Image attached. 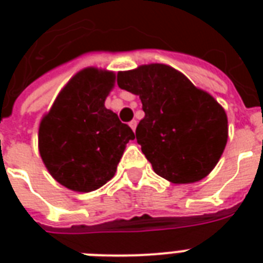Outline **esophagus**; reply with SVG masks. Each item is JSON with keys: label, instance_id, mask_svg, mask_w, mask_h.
Returning <instances> with one entry per match:
<instances>
[{"label": "esophagus", "instance_id": "obj_1", "mask_svg": "<svg viewBox=\"0 0 263 263\" xmlns=\"http://www.w3.org/2000/svg\"><path fill=\"white\" fill-rule=\"evenodd\" d=\"M136 124H138V123H136V120H132L131 123H129V127L132 128V131H134V132H135V129H136Z\"/></svg>", "mask_w": 263, "mask_h": 263}]
</instances>
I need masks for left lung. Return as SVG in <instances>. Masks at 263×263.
Segmentation results:
<instances>
[{
	"mask_svg": "<svg viewBox=\"0 0 263 263\" xmlns=\"http://www.w3.org/2000/svg\"><path fill=\"white\" fill-rule=\"evenodd\" d=\"M117 84L142 101L136 140L157 175L188 184L212 172L228 140L227 113L212 95L165 64L119 72Z\"/></svg>",
	"mask_w": 263,
	"mask_h": 263,
	"instance_id": "1",
	"label": "left lung"
}]
</instances>
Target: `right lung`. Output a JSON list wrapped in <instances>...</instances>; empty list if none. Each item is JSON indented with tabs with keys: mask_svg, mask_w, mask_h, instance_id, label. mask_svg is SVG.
Listing matches in <instances>:
<instances>
[{
	"mask_svg": "<svg viewBox=\"0 0 263 263\" xmlns=\"http://www.w3.org/2000/svg\"><path fill=\"white\" fill-rule=\"evenodd\" d=\"M115 72L86 68L57 95L39 124L38 147L53 179L76 192L98 190L115 176L135 135L105 107Z\"/></svg>",
	"mask_w": 263,
	"mask_h": 263,
	"instance_id": "add662e5",
	"label": "right lung"
}]
</instances>
